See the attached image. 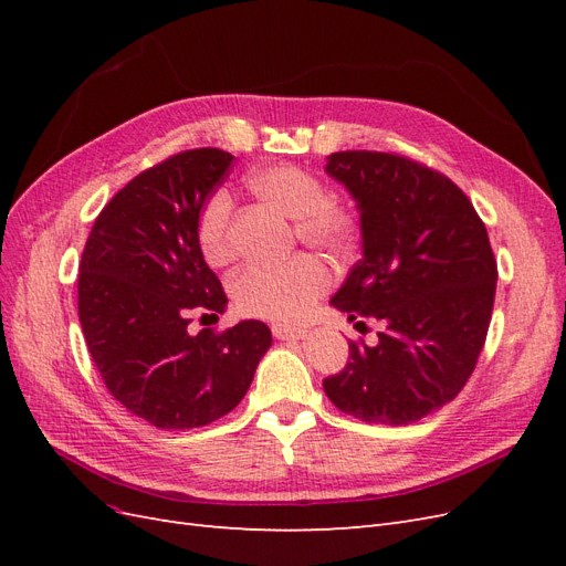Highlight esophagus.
<instances>
[{"label":"esophagus","instance_id":"1","mask_svg":"<svg viewBox=\"0 0 566 566\" xmlns=\"http://www.w3.org/2000/svg\"><path fill=\"white\" fill-rule=\"evenodd\" d=\"M271 333L276 339H302L306 335L304 328H295V325H285V323L271 325Z\"/></svg>","mask_w":566,"mask_h":566}]
</instances>
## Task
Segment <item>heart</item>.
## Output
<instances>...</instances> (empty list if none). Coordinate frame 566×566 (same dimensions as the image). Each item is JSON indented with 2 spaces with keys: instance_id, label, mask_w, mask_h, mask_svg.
Masks as SVG:
<instances>
[{
  "instance_id": "heart-1",
  "label": "heart",
  "mask_w": 566,
  "mask_h": 566,
  "mask_svg": "<svg viewBox=\"0 0 566 566\" xmlns=\"http://www.w3.org/2000/svg\"><path fill=\"white\" fill-rule=\"evenodd\" d=\"M250 191L273 210L295 219L302 243L325 254L349 252L358 233V214L349 202L328 196L325 184L297 165H266L245 177ZM233 205L227 191L212 193L198 212V245L212 266L233 260ZM331 271L312 254H297L281 264H252L231 281L235 310L276 323L300 321L328 290Z\"/></svg>"
}]
</instances>
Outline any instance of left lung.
<instances>
[{
	"instance_id": "8db88e82",
	"label": "left lung",
	"mask_w": 566,
	"mask_h": 566,
	"mask_svg": "<svg viewBox=\"0 0 566 566\" xmlns=\"http://www.w3.org/2000/svg\"><path fill=\"white\" fill-rule=\"evenodd\" d=\"M325 172L356 200L364 245L331 304L385 331L349 342L323 389L342 413L410 424L458 397L484 347L499 279L486 227L449 177L397 153H333Z\"/></svg>"
}]
</instances>
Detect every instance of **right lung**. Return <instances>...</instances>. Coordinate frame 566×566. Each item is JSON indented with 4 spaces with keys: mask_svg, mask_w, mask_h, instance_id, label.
<instances>
[{
    "mask_svg": "<svg viewBox=\"0 0 566 566\" xmlns=\"http://www.w3.org/2000/svg\"><path fill=\"white\" fill-rule=\"evenodd\" d=\"M233 156L184 150L134 177L96 217L80 262L77 312L108 391L160 430H191L233 410L271 347L262 321L188 333L191 314L227 310L198 245V212Z\"/></svg>",
    "mask_w": 566,
    "mask_h": 566,
    "instance_id": "right-lung-1",
    "label": "right lung"
}]
</instances>
